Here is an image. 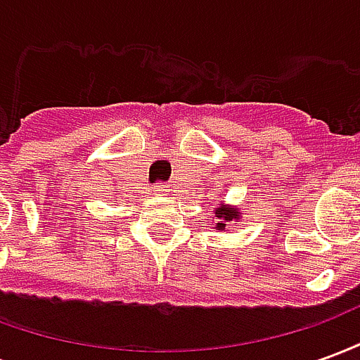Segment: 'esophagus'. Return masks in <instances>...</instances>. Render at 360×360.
Segmentation results:
<instances>
[{
    "mask_svg": "<svg viewBox=\"0 0 360 360\" xmlns=\"http://www.w3.org/2000/svg\"><path fill=\"white\" fill-rule=\"evenodd\" d=\"M154 193H156V195H167V193H169V187H167V185H156V187H154Z\"/></svg>",
    "mask_w": 360,
    "mask_h": 360,
    "instance_id": "esophagus-1",
    "label": "esophagus"
}]
</instances>
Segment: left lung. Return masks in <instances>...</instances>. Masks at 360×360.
<instances>
[{
  "label": "left lung",
  "mask_w": 360,
  "mask_h": 360,
  "mask_svg": "<svg viewBox=\"0 0 360 360\" xmlns=\"http://www.w3.org/2000/svg\"><path fill=\"white\" fill-rule=\"evenodd\" d=\"M216 226L214 229H219V231H226L227 224L229 221H239L241 219V210L237 206H229V204H219L216 208Z\"/></svg>",
  "instance_id": "8db88e82"
}]
</instances>
